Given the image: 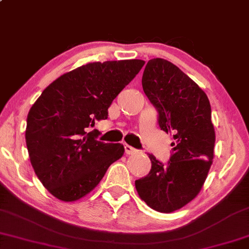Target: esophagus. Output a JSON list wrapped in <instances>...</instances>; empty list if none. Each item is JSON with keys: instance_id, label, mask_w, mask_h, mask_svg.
I'll use <instances>...</instances> for the list:
<instances>
[{"instance_id": "obj_1", "label": "esophagus", "mask_w": 249, "mask_h": 249, "mask_svg": "<svg viewBox=\"0 0 249 249\" xmlns=\"http://www.w3.org/2000/svg\"><path fill=\"white\" fill-rule=\"evenodd\" d=\"M124 149H125V154L126 155H132L137 151L133 147H131V145H128V144H124Z\"/></svg>"}]
</instances>
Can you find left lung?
I'll return each mask as SVG.
<instances>
[{"instance_id":"obj_1","label":"left lung","mask_w":249,"mask_h":249,"mask_svg":"<svg viewBox=\"0 0 249 249\" xmlns=\"http://www.w3.org/2000/svg\"><path fill=\"white\" fill-rule=\"evenodd\" d=\"M142 88L157 108L159 126L173 135L167 165L149 155L151 170L135 181L139 197L160 213L190 203L203 188L213 163L215 131L207 95L180 68L161 58L151 59Z\"/></svg>"}]
</instances>
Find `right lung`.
Wrapping results in <instances>:
<instances>
[{"mask_svg": "<svg viewBox=\"0 0 249 249\" xmlns=\"http://www.w3.org/2000/svg\"><path fill=\"white\" fill-rule=\"evenodd\" d=\"M144 61L90 62L53 81L27 116L26 144L35 174L53 197L75 201L102 180L124 155L121 143L95 139V122L133 79Z\"/></svg>", "mask_w": 249, "mask_h": 249, "instance_id": "right-lung-1", "label": "right lung"}]
</instances>
